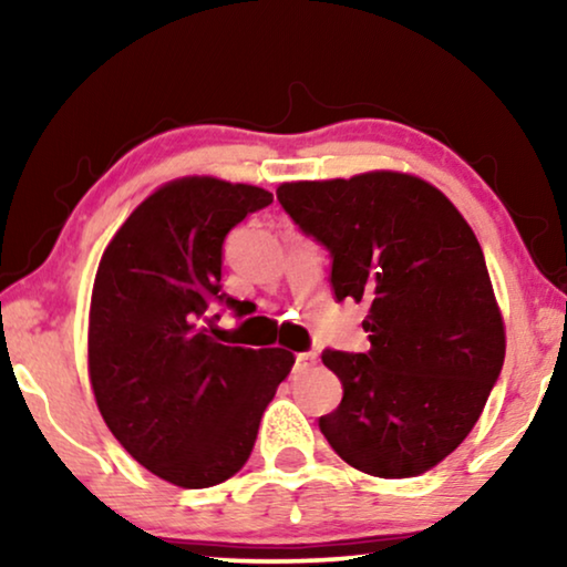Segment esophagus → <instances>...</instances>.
Instances as JSON below:
<instances>
[{
    "label": "esophagus",
    "instance_id": "obj_1",
    "mask_svg": "<svg viewBox=\"0 0 567 567\" xmlns=\"http://www.w3.org/2000/svg\"><path fill=\"white\" fill-rule=\"evenodd\" d=\"M317 363V353L312 351H305V353H297V371H305V369H312Z\"/></svg>",
    "mask_w": 567,
    "mask_h": 567
}]
</instances>
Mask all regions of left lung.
<instances>
[{"mask_svg": "<svg viewBox=\"0 0 567 567\" xmlns=\"http://www.w3.org/2000/svg\"><path fill=\"white\" fill-rule=\"evenodd\" d=\"M276 196L330 252L336 299L369 305V351L322 353L343 400L320 431L367 475H423L467 439L506 359L475 231L439 188L390 169L284 183Z\"/></svg>", "mask_w": 567, "mask_h": 567, "instance_id": "left-lung-1", "label": "left lung"}]
</instances>
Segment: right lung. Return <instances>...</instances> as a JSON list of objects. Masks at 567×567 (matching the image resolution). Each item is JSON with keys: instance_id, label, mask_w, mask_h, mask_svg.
<instances>
[{"instance_id": "obj_1", "label": "right lung", "mask_w": 567, "mask_h": 567, "mask_svg": "<svg viewBox=\"0 0 567 567\" xmlns=\"http://www.w3.org/2000/svg\"><path fill=\"white\" fill-rule=\"evenodd\" d=\"M274 193L216 177L162 185L115 231L90 301V382L121 446L177 487H212L250 456L262 410L289 377L284 348L221 346L204 328L221 291V247ZM219 317V315H214Z\"/></svg>"}]
</instances>
